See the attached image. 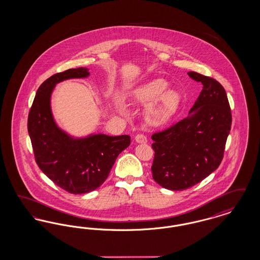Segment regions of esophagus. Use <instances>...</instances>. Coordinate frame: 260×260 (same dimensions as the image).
I'll list each match as a JSON object with an SVG mask.
<instances>
[{"label": "esophagus", "mask_w": 260, "mask_h": 260, "mask_svg": "<svg viewBox=\"0 0 260 260\" xmlns=\"http://www.w3.org/2000/svg\"><path fill=\"white\" fill-rule=\"evenodd\" d=\"M135 139H136V141L137 143H146V142H147V137L144 136V135H142V134L137 135Z\"/></svg>", "instance_id": "1"}]
</instances>
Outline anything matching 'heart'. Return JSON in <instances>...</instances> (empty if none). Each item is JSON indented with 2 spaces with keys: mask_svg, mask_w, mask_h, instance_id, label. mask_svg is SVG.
<instances>
[{
  "mask_svg": "<svg viewBox=\"0 0 260 260\" xmlns=\"http://www.w3.org/2000/svg\"><path fill=\"white\" fill-rule=\"evenodd\" d=\"M168 86L165 79H152L134 88L127 100L135 106H145L152 102L145 111L146 120L155 125L166 124L174 116L181 102L180 92L175 88L167 89Z\"/></svg>",
  "mask_w": 260,
  "mask_h": 260,
  "instance_id": "heart-1",
  "label": "heart"
}]
</instances>
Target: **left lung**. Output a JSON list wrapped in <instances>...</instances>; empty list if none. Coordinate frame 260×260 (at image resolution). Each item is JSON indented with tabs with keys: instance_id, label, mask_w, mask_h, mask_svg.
Listing matches in <instances>:
<instances>
[{
	"instance_id": "obj_1",
	"label": "left lung",
	"mask_w": 260,
	"mask_h": 260,
	"mask_svg": "<svg viewBox=\"0 0 260 260\" xmlns=\"http://www.w3.org/2000/svg\"><path fill=\"white\" fill-rule=\"evenodd\" d=\"M188 75L204 86L198 99L183 120L152 136L153 178L173 191L197 184L218 168L232 123L224 87L210 77Z\"/></svg>"
}]
</instances>
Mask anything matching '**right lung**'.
Wrapping results in <instances>:
<instances>
[{"mask_svg": "<svg viewBox=\"0 0 260 260\" xmlns=\"http://www.w3.org/2000/svg\"><path fill=\"white\" fill-rule=\"evenodd\" d=\"M89 75L88 68L80 67L50 77L38 88L28 116V134L39 168L56 185L75 195L99 188L119 154L131 144L129 136L90 134L78 137L56 123L51 110L56 85Z\"/></svg>", "mask_w": 260, "mask_h": 260, "instance_id": "add662e5", "label": "right lung"}]
</instances>
